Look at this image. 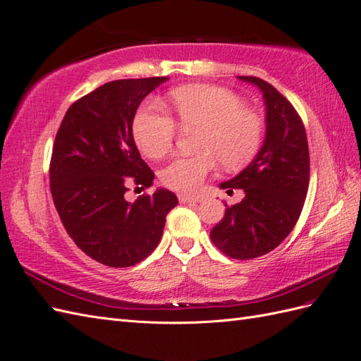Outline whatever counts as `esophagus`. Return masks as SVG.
<instances>
[{"label": "esophagus", "mask_w": 361, "mask_h": 361, "mask_svg": "<svg viewBox=\"0 0 361 361\" xmlns=\"http://www.w3.org/2000/svg\"><path fill=\"white\" fill-rule=\"evenodd\" d=\"M178 200L180 203H198V201L201 200L200 197H195V195H184V194H180L178 195Z\"/></svg>", "instance_id": "obj_1"}]
</instances>
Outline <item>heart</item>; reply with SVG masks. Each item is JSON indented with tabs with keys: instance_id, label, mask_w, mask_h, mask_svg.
Listing matches in <instances>:
<instances>
[{
	"instance_id": "b5f03b06",
	"label": "heart",
	"mask_w": 361,
	"mask_h": 361,
	"mask_svg": "<svg viewBox=\"0 0 361 361\" xmlns=\"http://www.w3.org/2000/svg\"><path fill=\"white\" fill-rule=\"evenodd\" d=\"M171 106L184 130L200 132L195 157L175 158L161 171L164 186L195 192L211 173L216 160L226 169H240L257 155L264 124L262 116L245 107L233 92L219 86H188L173 90ZM177 126L155 106H142L133 120V138L149 158L171 152Z\"/></svg>"
}]
</instances>
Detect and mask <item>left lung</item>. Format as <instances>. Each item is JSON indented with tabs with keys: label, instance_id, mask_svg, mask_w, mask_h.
<instances>
[{
	"label": "left lung",
	"instance_id": "1",
	"mask_svg": "<svg viewBox=\"0 0 361 361\" xmlns=\"http://www.w3.org/2000/svg\"><path fill=\"white\" fill-rule=\"evenodd\" d=\"M237 78L263 94L266 133L254 160L220 183L228 194L243 189L245 198L226 209L211 238L228 257L250 259L271 252L294 229L309 186V147L303 121L279 90L257 77Z\"/></svg>",
	"mask_w": 361,
	"mask_h": 361
}]
</instances>
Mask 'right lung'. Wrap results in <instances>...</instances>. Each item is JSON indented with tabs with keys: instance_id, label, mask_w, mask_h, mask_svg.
Segmentation results:
<instances>
[{
	"instance_id": "1",
	"label": "right lung",
	"mask_w": 361,
	"mask_h": 361,
	"mask_svg": "<svg viewBox=\"0 0 361 361\" xmlns=\"http://www.w3.org/2000/svg\"><path fill=\"white\" fill-rule=\"evenodd\" d=\"M167 77L106 82L75 102L58 129L50 192L64 229L82 252L111 267L140 263L161 240L166 215L178 204L164 188L124 198L129 184L150 188L155 175L133 140L137 109Z\"/></svg>"
}]
</instances>
